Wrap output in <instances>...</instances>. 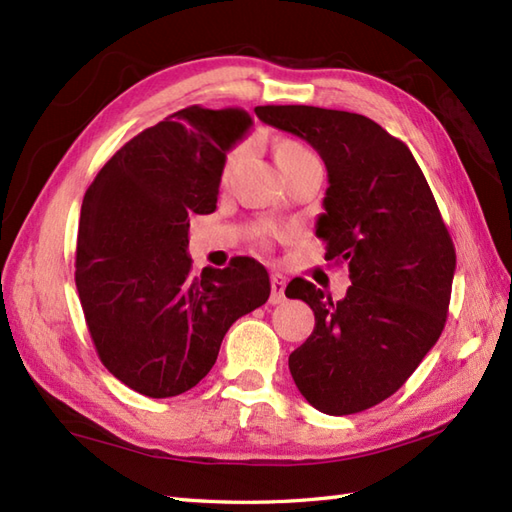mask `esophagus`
I'll return each mask as SVG.
<instances>
[{
	"instance_id": "34e87169",
	"label": "esophagus",
	"mask_w": 512,
	"mask_h": 512,
	"mask_svg": "<svg viewBox=\"0 0 512 512\" xmlns=\"http://www.w3.org/2000/svg\"><path fill=\"white\" fill-rule=\"evenodd\" d=\"M286 299V277L284 275H270V303L277 306Z\"/></svg>"
}]
</instances>
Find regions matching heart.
<instances>
[{
	"label": "heart",
	"instance_id": "1",
	"mask_svg": "<svg viewBox=\"0 0 512 512\" xmlns=\"http://www.w3.org/2000/svg\"><path fill=\"white\" fill-rule=\"evenodd\" d=\"M246 149H248L246 145H235L231 151H228L226 158H224V165H222V178L224 180L235 171V167L239 165V160L244 158ZM275 160H277L279 169L288 173L292 169H297L301 165H308V162H314L319 158L314 156L306 145L297 143V140H281V143H277V147H275ZM262 235H266V231Z\"/></svg>",
	"mask_w": 512,
	"mask_h": 512
}]
</instances>
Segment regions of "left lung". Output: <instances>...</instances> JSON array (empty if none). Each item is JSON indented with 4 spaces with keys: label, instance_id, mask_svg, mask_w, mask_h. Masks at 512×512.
Instances as JSON below:
<instances>
[{
    "label": "left lung",
    "instance_id": "1",
    "mask_svg": "<svg viewBox=\"0 0 512 512\" xmlns=\"http://www.w3.org/2000/svg\"><path fill=\"white\" fill-rule=\"evenodd\" d=\"M255 114L323 158L330 187L317 237L352 281L339 301L306 279L290 281L286 297L314 312L290 374L328 416L365 411L396 394L440 339L455 273L451 235L409 147L372 118L312 105Z\"/></svg>",
    "mask_w": 512,
    "mask_h": 512
}]
</instances>
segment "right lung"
Returning <instances> with one entry per match:
<instances>
[{
    "instance_id": "obj_1",
    "label": "right lung",
    "mask_w": 512,
    "mask_h": 512,
    "mask_svg": "<svg viewBox=\"0 0 512 512\" xmlns=\"http://www.w3.org/2000/svg\"><path fill=\"white\" fill-rule=\"evenodd\" d=\"M253 118L191 105L125 143L85 191L76 290L101 363L129 389L171 398L211 372L228 328L270 297L250 257L191 275L189 217L215 211L226 151Z\"/></svg>"
}]
</instances>
